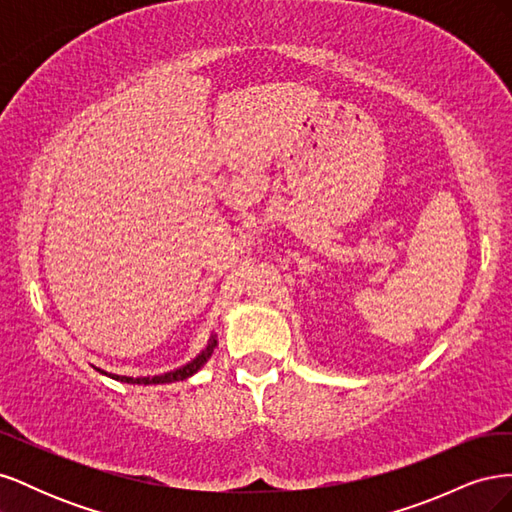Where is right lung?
<instances>
[{
    "label": "right lung",
    "mask_w": 512,
    "mask_h": 512,
    "mask_svg": "<svg viewBox=\"0 0 512 512\" xmlns=\"http://www.w3.org/2000/svg\"><path fill=\"white\" fill-rule=\"evenodd\" d=\"M215 346H218V337L211 335L207 348H205L203 352H200V354H196L190 363H185V365H181V367H177V369H173V371H166V374H160V376H141V378H132V376L106 374V371H102V369H98V367H96V369H98V371H102V374H106L108 378L119 380V382H128V384H166V382H179V380H188L190 376H194L196 371L211 359V354H213Z\"/></svg>",
    "instance_id": "add662e5"
}]
</instances>
